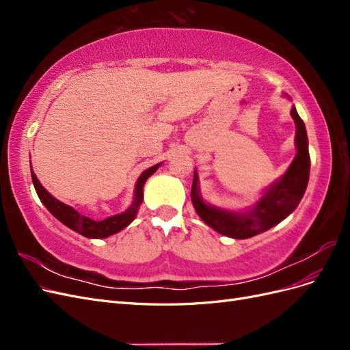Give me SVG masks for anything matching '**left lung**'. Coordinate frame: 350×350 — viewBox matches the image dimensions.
<instances>
[{
	"label": "left lung",
	"instance_id": "1",
	"mask_svg": "<svg viewBox=\"0 0 350 350\" xmlns=\"http://www.w3.org/2000/svg\"><path fill=\"white\" fill-rule=\"evenodd\" d=\"M291 113L296 124V149H298V153H296L288 172L283 175L280 181L274 183L258 201L257 206L247 213H229V211L204 204L198 196L197 174H194L191 188L193 206L204 224L217 230L219 234L235 239L256 237L278 225L299 204L310 178L308 135H306L305 124L295 107Z\"/></svg>",
	"mask_w": 350,
	"mask_h": 350
}]
</instances>
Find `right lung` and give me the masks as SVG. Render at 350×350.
Returning <instances> with one entry per match:
<instances>
[{
	"label": "right lung",
	"mask_w": 350,
	"mask_h": 350,
	"mask_svg": "<svg viewBox=\"0 0 350 350\" xmlns=\"http://www.w3.org/2000/svg\"><path fill=\"white\" fill-rule=\"evenodd\" d=\"M161 165V163H159ZM159 165L152 166L149 169H146V171L140 175L139 181H137L135 185V197L133 204L126 208L124 213L121 215H116V216H111L108 219H103V220H93L88 216H83L81 213L76 208H72L64 203H61L57 198L52 197L46 189L40 185V183L38 181L36 175L31 171V181H33L36 193L40 198L42 203L44 206L51 211L52 215H54L59 221H62L66 226H68L70 229L79 232L80 235L86 237V238H107L109 235L116 234V232H120L121 229H124L125 226H129L131 221L134 220L135 215H137V208L142 204L143 201V185L146 183V179L149 178L156 169L159 167Z\"/></svg>",
	"instance_id": "right-lung-1"
}]
</instances>
